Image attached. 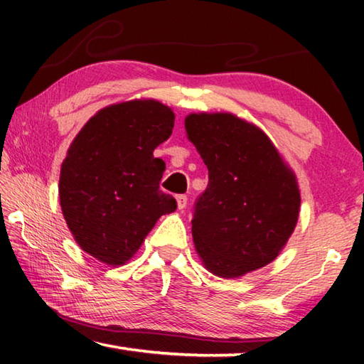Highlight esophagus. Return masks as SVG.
I'll return each mask as SVG.
<instances>
[{
	"instance_id": "obj_1",
	"label": "esophagus",
	"mask_w": 364,
	"mask_h": 364,
	"mask_svg": "<svg viewBox=\"0 0 364 364\" xmlns=\"http://www.w3.org/2000/svg\"><path fill=\"white\" fill-rule=\"evenodd\" d=\"M176 202H178V208H180V210H184V208H186V204H188V196L186 194L176 196Z\"/></svg>"
}]
</instances>
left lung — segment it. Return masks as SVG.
<instances>
[{
  "label": "left lung",
  "instance_id": "obj_1",
  "mask_svg": "<svg viewBox=\"0 0 364 364\" xmlns=\"http://www.w3.org/2000/svg\"><path fill=\"white\" fill-rule=\"evenodd\" d=\"M184 127L208 168L191 221L202 262L221 278L273 262L299 218L291 168L267 134L231 114H191Z\"/></svg>",
  "mask_w": 364,
  "mask_h": 364
}]
</instances>
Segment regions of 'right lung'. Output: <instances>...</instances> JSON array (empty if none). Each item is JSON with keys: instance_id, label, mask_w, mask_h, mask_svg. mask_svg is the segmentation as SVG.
Here are the masks:
<instances>
[{"instance_id": "obj_1", "label": "right lung", "mask_w": 364, "mask_h": 364, "mask_svg": "<svg viewBox=\"0 0 364 364\" xmlns=\"http://www.w3.org/2000/svg\"><path fill=\"white\" fill-rule=\"evenodd\" d=\"M173 125L171 109L159 101H130L100 110L73 139L59 199L73 237L91 257L123 264L156 221L175 212V197L159 188L165 162L154 157Z\"/></svg>"}]
</instances>
